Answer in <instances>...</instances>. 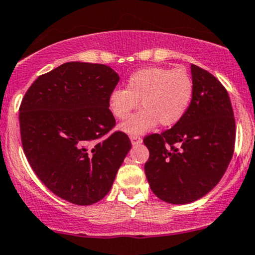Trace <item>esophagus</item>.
<instances>
[{"label": "esophagus", "mask_w": 255, "mask_h": 255, "mask_svg": "<svg viewBox=\"0 0 255 255\" xmlns=\"http://www.w3.org/2000/svg\"><path fill=\"white\" fill-rule=\"evenodd\" d=\"M130 139H131V143H132L133 145L140 144V143H142V138H140L139 136H137V134H131Z\"/></svg>", "instance_id": "esophagus-1"}]
</instances>
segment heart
<instances>
[{"label":"heart","mask_w":255,"mask_h":255,"mask_svg":"<svg viewBox=\"0 0 255 255\" xmlns=\"http://www.w3.org/2000/svg\"><path fill=\"white\" fill-rule=\"evenodd\" d=\"M193 97V81L184 69L149 67L134 71L127 88H115L107 98V107L117 119H125L138 107V112L121 124V130L139 134L160 123L173 127L186 115Z\"/></svg>","instance_id":"obj_1"}]
</instances>
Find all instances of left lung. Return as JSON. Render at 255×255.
<instances>
[{
  "instance_id": "1",
  "label": "left lung",
  "mask_w": 255,
  "mask_h": 255,
  "mask_svg": "<svg viewBox=\"0 0 255 255\" xmlns=\"http://www.w3.org/2000/svg\"><path fill=\"white\" fill-rule=\"evenodd\" d=\"M193 97L186 115L169 130L144 137L146 179L155 196L188 204L220 182L233 157L235 118L228 92L214 75L191 64Z\"/></svg>"
}]
</instances>
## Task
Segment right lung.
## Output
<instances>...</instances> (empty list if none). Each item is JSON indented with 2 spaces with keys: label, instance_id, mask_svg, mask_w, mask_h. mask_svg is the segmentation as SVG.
<instances>
[{
  "label": "right lung",
  "instance_id": "1",
  "mask_svg": "<svg viewBox=\"0 0 255 255\" xmlns=\"http://www.w3.org/2000/svg\"><path fill=\"white\" fill-rule=\"evenodd\" d=\"M119 75L105 64L68 62L40 75L20 105L23 152L51 192L77 205H91L110 192L131 149L116 131L107 98Z\"/></svg>",
  "mask_w": 255,
  "mask_h": 255
}]
</instances>
